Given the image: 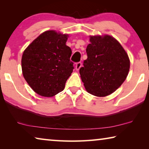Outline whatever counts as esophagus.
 <instances>
[{"mask_svg":"<svg viewBox=\"0 0 149 149\" xmlns=\"http://www.w3.org/2000/svg\"><path fill=\"white\" fill-rule=\"evenodd\" d=\"M82 64L81 62H77L76 65H75V70H77V71H79V69L81 68V67Z\"/></svg>","mask_w":149,"mask_h":149,"instance_id":"1","label":"esophagus"}]
</instances>
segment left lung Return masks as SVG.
Returning a JSON list of instances; mask_svg holds the SVG:
<instances>
[{
	"label": "left lung",
	"instance_id": "obj_1",
	"mask_svg": "<svg viewBox=\"0 0 149 149\" xmlns=\"http://www.w3.org/2000/svg\"><path fill=\"white\" fill-rule=\"evenodd\" d=\"M87 59L79 74L87 91L104 97L116 91L124 82L130 68L128 54L121 44L109 35H90Z\"/></svg>",
	"mask_w": 149,
	"mask_h": 149
}]
</instances>
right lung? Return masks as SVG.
<instances>
[{
    "instance_id": "obj_1",
    "label": "right lung",
    "mask_w": 149,
    "mask_h": 149,
    "mask_svg": "<svg viewBox=\"0 0 149 149\" xmlns=\"http://www.w3.org/2000/svg\"><path fill=\"white\" fill-rule=\"evenodd\" d=\"M69 34L48 30L28 45L22 57V74L37 94L51 97L62 91L74 69Z\"/></svg>"
}]
</instances>
